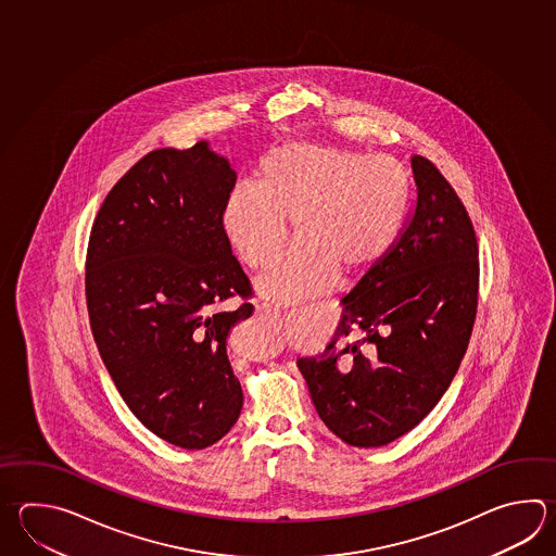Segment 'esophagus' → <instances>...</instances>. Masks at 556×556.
Instances as JSON below:
<instances>
[{
	"label": "esophagus",
	"instance_id": "obj_1",
	"mask_svg": "<svg viewBox=\"0 0 556 556\" xmlns=\"http://www.w3.org/2000/svg\"><path fill=\"white\" fill-rule=\"evenodd\" d=\"M257 315H260V317L271 318L273 320V318H277V308L267 305V303H261V305H257Z\"/></svg>",
	"mask_w": 556,
	"mask_h": 556
}]
</instances>
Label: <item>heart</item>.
<instances>
[{
	"label": "heart",
	"mask_w": 556,
	"mask_h": 556,
	"mask_svg": "<svg viewBox=\"0 0 556 556\" xmlns=\"http://www.w3.org/2000/svg\"><path fill=\"white\" fill-rule=\"evenodd\" d=\"M404 166L384 156L320 144L277 148L261 162L257 186L226 198L222 229L245 267L269 269L293 222L299 245L260 283L277 303L323 293L340 271L361 277L392 250L408 205Z\"/></svg>",
	"instance_id": "1"
}]
</instances>
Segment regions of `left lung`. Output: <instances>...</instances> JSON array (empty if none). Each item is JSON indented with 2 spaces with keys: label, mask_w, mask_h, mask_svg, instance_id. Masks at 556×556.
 <instances>
[{
  "label": "left lung",
  "mask_w": 556,
  "mask_h": 556,
  "mask_svg": "<svg viewBox=\"0 0 556 556\" xmlns=\"http://www.w3.org/2000/svg\"><path fill=\"white\" fill-rule=\"evenodd\" d=\"M418 200L380 265L342 299L337 337L301 358L318 416L354 447H380L430 414L476 323L479 250L469 214L430 160L412 156ZM351 333L359 340L341 344Z\"/></svg>",
  "instance_id": "left-lung-1"
}]
</instances>
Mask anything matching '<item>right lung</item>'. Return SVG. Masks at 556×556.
Here are the masks:
<instances>
[{
  "mask_svg": "<svg viewBox=\"0 0 556 556\" xmlns=\"http://www.w3.org/2000/svg\"><path fill=\"white\" fill-rule=\"evenodd\" d=\"M236 178L204 140L152 150L106 193L87 248L102 363L130 412L184 450L219 442L243 406L226 342L253 289L222 229Z\"/></svg>",
  "mask_w": 556,
  "mask_h": 556,
  "instance_id": "right-lung-1",
  "label": "right lung"
}]
</instances>
